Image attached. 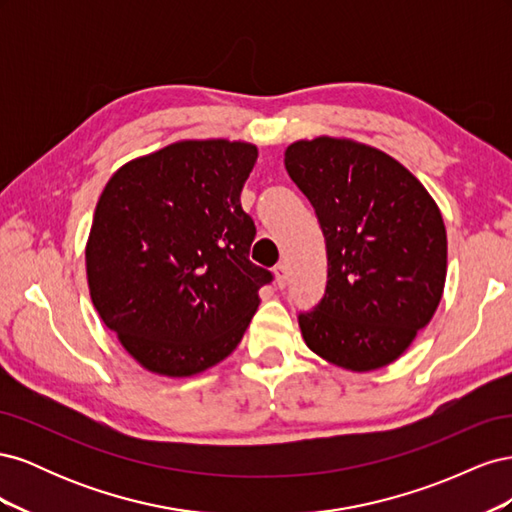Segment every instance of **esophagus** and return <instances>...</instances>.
Here are the masks:
<instances>
[{
    "instance_id": "obj_1",
    "label": "esophagus",
    "mask_w": 512,
    "mask_h": 512,
    "mask_svg": "<svg viewBox=\"0 0 512 512\" xmlns=\"http://www.w3.org/2000/svg\"><path fill=\"white\" fill-rule=\"evenodd\" d=\"M273 273H275V284H277V288H286L288 277H286V265H284V262H280V265H275Z\"/></svg>"
}]
</instances>
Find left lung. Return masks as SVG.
<instances>
[{
  "mask_svg": "<svg viewBox=\"0 0 512 512\" xmlns=\"http://www.w3.org/2000/svg\"><path fill=\"white\" fill-rule=\"evenodd\" d=\"M327 243V288L299 327L309 350L350 371L393 363L429 324L446 280L438 205L406 166L348 138L284 153Z\"/></svg>",
  "mask_w": 512,
  "mask_h": 512,
  "instance_id": "8db88e82",
  "label": "left lung"
}]
</instances>
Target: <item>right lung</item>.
Segmentation results:
<instances>
[{
	"label": "right lung",
	"mask_w": 512,
	"mask_h": 512,
	"mask_svg": "<svg viewBox=\"0 0 512 512\" xmlns=\"http://www.w3.org/2000/svg\"><path fill=\"white\" fill-rule=\"evenodd\" d=\"M258 149L179 141L106 183L85 260L89 294L121 346L153 374L183 378L235 350L271 271L250 260L241 207Z\"/></svg>",
	"instance_id": "add662e5"
}]
</instances>
